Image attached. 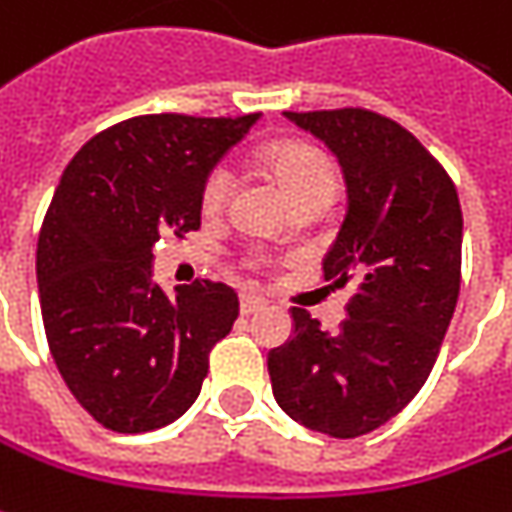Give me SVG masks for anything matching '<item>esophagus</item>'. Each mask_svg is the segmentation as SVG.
<instances>
[{
    "mask_svg": "<svg viewBox=\"0 0 512 512\" xmlns=\"http://www.w3.org/2000/svg\"><path fill=\"white\" fill-rule=\"evenodd\" d=\"M260 309H266V300L257 295H240V312L243 315H255Z\"/></svg>",
    "mask_w": 512,
    "mask_h": 512,
    "instance_id": "esophagus-1",
    "label": "esophagus"
}]
</instances>
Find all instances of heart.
I'll return each mask as SVG.
<instances>
[{
	"mask_svg": "<svg viewBox=\"0 0 512 512\" xmlns=\"http://www.w3.org/2000/svg\"><path fill=\"white\" fill-rule=\"evenodd\" d=\"M266 163L272 168V174L278 177V183L283 186L286 194H295V191L306 189V186H318V183H326L332 186L335 183V171H332V163L323 157L321 151L315 148H306V145H286V148H278L266 157ZM234 174L232 168L226 163L214 166L203 186H200V209L206 214H217L226 200H229V191H232ZM249 260L252 263H260L263 255L260 252H249Z\"/></svg>",
	"mask_w": 512,
	"mask_h": 512,
	"instance_id": "b5f03b06",
	"label": "heart"
}]
</instances>
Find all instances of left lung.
<instances>
[{"label": "left lung", "instance_id": "1", "mask_svg": "<svg viewBox=\"0 0 512 512\" xmlns=\"http://www.w3.org/2000/svg\"><path fill=\"white\" fill-rule=\"evenodd\" d=\"M329 145L349 206L326 280H358L338 335L292 309L295 338L272 349L280 410L306 430L358 438L404 410L433 372L461 289V206L444 166L404 125L369 108L286 111Z\"/></svg>", "mask_w": 512, "mask_h": 512}]
</instances>
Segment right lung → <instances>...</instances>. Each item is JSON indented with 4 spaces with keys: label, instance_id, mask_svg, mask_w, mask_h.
Masks as SVG:
<instances>
[{
    "label": "right lung",
    "instance_id": "obj_1",
    "mask_svg": "<svg viewBox=\"0 0 512 512\" xmlns=\"http://www.w3.org/2000/svg\"><path fill=\"white\" fill-rule=\"evenodd\" d=\"M257 117H131L62 171L36 243L42 323L62 381L114 433L177 421L237 321L226 283L194 280L168 298L151 283V249L200 229L206 174Z\"/></svg>",
    "mask_w": 512,
    "mask_h": 512
}]
</instances>
